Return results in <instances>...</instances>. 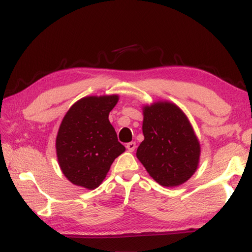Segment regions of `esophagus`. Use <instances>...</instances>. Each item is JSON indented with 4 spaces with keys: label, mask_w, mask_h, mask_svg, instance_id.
<instances>
[{
    "label": "esophagus",
    "mask_w": 252,
    "mask_h": 252,
    "mask_svg": "<svg viewBox=\"0 0 252 252\" xmlns=\"http://www.w3.org/2000/svg\"><path fill=\"white\" fill-rule=\"evenodd\" d=\"M126 147L129 152H134V149L136 148V144L134 142H130V143L126 144Z\"/></svg>",
    "instance_id": "obj_1"
}]
</instances>
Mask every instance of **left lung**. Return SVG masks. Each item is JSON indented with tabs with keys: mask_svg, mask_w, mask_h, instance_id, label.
Listing matches in <instances>:
<instances>
[{
	"mask_svg": "<svg viewBox=\"0 0 252 252\" xmlns=\"http://www.w3.org/2000/svg\"><path fill=\"white\" fill-rule=\"evenodd\" d=\"M144 141L136 157L152 178L165 187L185 183L197 170L200 144L185 114L170 101L143 108Z\"/></svg>",
	"mask_w": 252,
	"mask_h": 252,
	"instance_id": "obj_1",
	"label": "left lung"
}]
</instances>
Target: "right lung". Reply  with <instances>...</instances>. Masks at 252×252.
<instances>
[{
    "instance_id": "right-lung-1",
    "label": "right lung",
    "mask_w": 252,
    "mask_h": 252,
    "mask_svg": "<svg viewBox=\"0 0 252 252\" xmlns=\"http://www.w3.org/2000/svg\"><path fill=\"white\" fill-rule=\"evenodd\" d=\"M118 95L88 96L74 103L61 123L56 154L63 175L72 184L94 189L114 160L126 151L108 116Z\"/></svg>"
}]
</instances>
